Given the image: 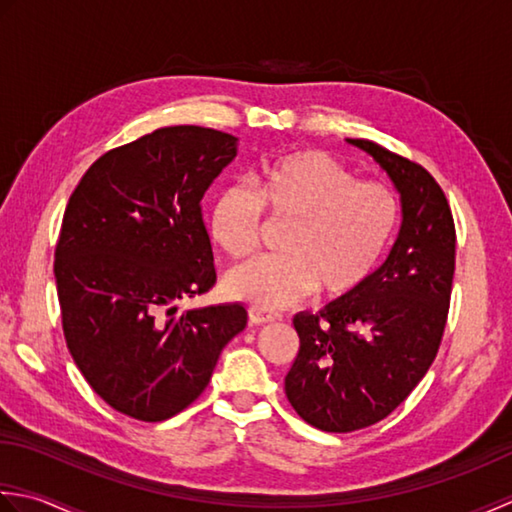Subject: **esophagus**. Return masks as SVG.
Here are the masks:
<instances>
[{"label": "esophagus", "instance_id": "1", "mask_svg": "<svg viewBox=\"0 0 512 512\" xmlns=\"http://www.w3.org/2000/svg\"><path fill=\"white\" fill-rule=\"evenodd\" d=\"M274 320H276L274 314H267V311L258 307H249V325H269V322Z\"/></svg>", "mask_w": 512, "mask_h": 512}]
</instances>
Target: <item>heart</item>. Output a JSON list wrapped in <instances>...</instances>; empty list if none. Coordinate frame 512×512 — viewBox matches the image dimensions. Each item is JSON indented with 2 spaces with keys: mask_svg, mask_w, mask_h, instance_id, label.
Returning a JSON list of instances; mask_svg holds the SVG:
<instances>
[{
  "mask_svg": "<svg viewBox=\"0 0 512 512\" xmlns=\"http://www.w3.org/2000/svg\"><path fill=\"white\" fill-rule=\"evenodd\" d=\"M269 221L289 223L280 256L256 258L225 276V294L263 311L318 294L353 298L369 285L400 223L398 196L322 150H296L260 163L254 190L232 185L210 207L212 241L229 258L256 249Z\"/></svg>",
  "mask_w": 512,
  "mask_h": 512,
  "instance_id": "heart-1",
  "label": "heart"
}]
</instances>
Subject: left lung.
<instances>
[{
  "instance_id": "8db88e82",
  "label": "left lung",
  "mask_w": 512,
  "mask_h": 512,
  "mask_svg": "<svg viewBox=\"0 0 512 512\" xmlns=\"http://www.w3.org/2000/svg\"><path fill=\"white\" fill-rule=\"evenodd\" d=\"M402 196V227L369 285L320 314H298V356L287 400L307 424L351 433L380 422L409 398L444 336L455 274V223L442 187L422 165L367 139Z\"/></svg>"
}]
</instances>
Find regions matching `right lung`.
Wrapping results in <instances>:
<instances>
[{
  "label": "right lung",
  "mask_w": 512,
  "mask_h": 512,
  "mask_svg": "<svg viewBox=\"0 0 512 512\" xmlns=\"http://www.w3.org/2000/svg\"><path fill=\"white\" fill-rule=\"evenodd\" d=\"M236 156V137L172 125L119 145L72 192L55 249L66 344L103 402L141 422L187 409L243 305L179 311L216 283L203 194Z\"/></svg>",
  "instance_id": "obj_1"
}]
</instances>
